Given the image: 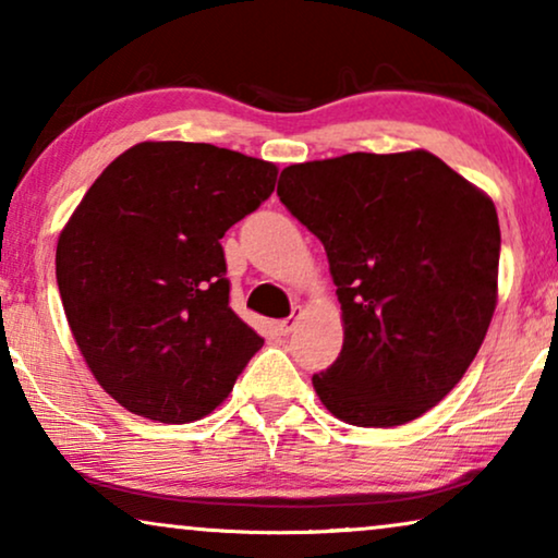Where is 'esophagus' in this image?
Listing matches in <instances>:
<instances>
[{
	"instance_id": "1",
	"label": "esophagus",
	"mask_w": 558,
	"mask_h": 558,
	"mask_svg": "<svg viewBox=\"0 0 558 558\" xmlns=\"http://www.w3.org/2000/svg\"><path fill=\"white\" fill-rule=\"evenodd\" d=\"M300 315H302L300 307H294V312H292V315H289L287 319H279L277 330H279L281 335H289V332H292L294 327H296V323H300Z\"/></svg>"
}]
</instances>
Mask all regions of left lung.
Returning a JSON list of instances; mask_svg holds the SVG:
<instances>
[{
  "mask_svg": "<svg viewBox=\"0 0 558 558\" xmlns=\"http://www.w3.org/2000/svg\"><path fill=\"white\" fill-rule=\"evenodd\" d=\"M279 201L323 241L345 323L312 376L355 426H399L475 361L498 302L495 205L429 151H353L281 170Z\"/></svg>",
  "mask_w": 558,
  "mask_h": 558,
  "instance_id": "obj_1",
  "label": "left lung"
}]
</instances>
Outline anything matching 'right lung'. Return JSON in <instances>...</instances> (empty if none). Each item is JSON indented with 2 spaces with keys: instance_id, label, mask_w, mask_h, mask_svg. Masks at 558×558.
I'll use <instances>...</instances> for the list:
<instances>
[{
  "instance_id": "obj_1",
  "label": "right lung",
  "mask_w": 558,
  "mask_h": 558,
  "mask_svg": "<svg viewBox=\"0 0 558 558\" xmlns=\"http://www.w3.org/2000/svg\"><path fill=\"white\" fill-rule=\"evenodd\" d=\"M277 185L264 159L142 142L106 167L58 239L73 338L104 391L136 416L210 414L264 345L231 310L220 246Z\"/></svg>"
}]
</instances>
